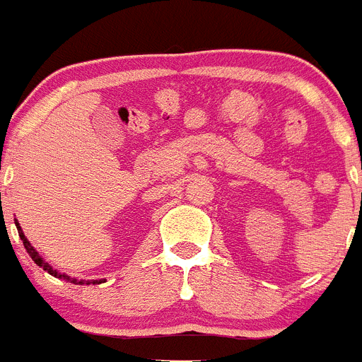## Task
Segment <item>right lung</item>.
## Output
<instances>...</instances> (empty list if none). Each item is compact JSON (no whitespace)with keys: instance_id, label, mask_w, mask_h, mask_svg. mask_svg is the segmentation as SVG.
Segmentation results:
<instances>
[{"instance_id":"add662e5","label":"right lung","mask_w":362,"mask_h":362,"mask_svg":"<svg viewBox=\"0 0 362 362\" xmlns=\"http://www.w3.org/2000/svg\"><path fill=\"white\" fill-rule=\"evenodd\" d=\"M14 221H16V228H18L19 238H21V241H23L25 250L28 252V255H30V257H32V261H34V263H36L37 267H41V268H43L45 272H49L50 276L57 277V279H65V281H69V283H74V284H101V283H105V279H92V281H83V279H76V277H70V276H66V274H62V272L54 270V268L50 267V264L47 263V261H45L43 257H41V255H40V252H37L36 248H34V246L30 245V241H28V239L25 238V233H23V230H21V226H19L18 219H14Z\"/></svg>"}]
</instances>
